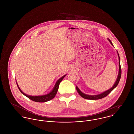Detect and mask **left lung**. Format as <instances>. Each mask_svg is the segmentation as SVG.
<instances>
[{
	"label": "left lung",
	"instance_id": "8db88e82",
	"mask_svg": "<svg viewBox=\"0 0 134 134\" xmlns=\"http://www.w3.org/2000/svg\"><path fill=\"white\" fill-rule=\"evenodd\" d=\"M108 40L109 41L110 43L112 45V46H113V43H111V41L108 38ZM118 53V57H119V74H118V76L117 77V79L116 80V81L115 82L114 85H113V86L110 88V89H108V90L102 92V93L99 94H97V95H94V96H90V95H88V94H86L85 93H83L82 92H81L80 91V90L78 88V87L76 86V90L77 91V92H78V93L79 94V95L81 96V97H82L84 98L85 99H90V100H96V99H101L102 98L105 96L108 95V94L111 91H113L114 89H115V88L117 86V85H118V84L119 83V81L120 80V79H121V64H120V58L119 56V53L118 52H117Z\"/></svg>",
	"mask_w": 134,
	"mask_h": 134
}]
</instances>
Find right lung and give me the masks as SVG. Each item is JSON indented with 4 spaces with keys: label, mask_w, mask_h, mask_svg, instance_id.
<instances>
[{
    "label": "right lung",
    "mask_w": 134,
    "mask_h": 134,
    "mask_svg": "<svg viewBox=\"0 0 134 134\" xmlns=\"http://www.w3.org/2000/svg\"><path fill=\"white\" fill-rule=\"evenodd\" d=\"M66 75H65L61 77L59 80H58L56 82V83L55 85V86L54 87L53 90L51 91V92L50 93H49L48 94H45V95H43V96H29V95H27L25 94V93H24L21 90V89H20V88L17 83L16 82V84H17V86L19 88L20 91L21 92V93H23L24 96H26L27 97H28L29 99H30L31 100H32L34 102H48V101H49L51 99H52L57 94V92L59 88V84L61 82V81L63 79L64 77H65V76Z\"/></svg>",
    "instance_id": "add662e5"
}]
</instances>
